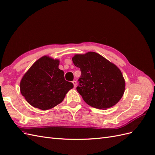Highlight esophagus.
<instances>
[{
  "label": "esophagus",
  "mask_w": 155,
  "mask_h": 155,
  "mask_svg": "<svg viewBox=\"0 0 155 155\" xmlns=\"http://www.w3.org/2000/svg\"><path fill=\"white\" fill-rule=\"evenodd\" d=\"M77 82L76 81H73V85H74V88L77 86Z\"/></svg>",
  "instance_id": "esophagus-1"
}]
</instances>
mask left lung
<instances>
[{"instance_id": "obj_1", "label": "left lung", "mask_w": 155, "mask_h": 155, "mask_svg": "<svg viewBox=\"0 0 155 155\" xmlns=\"http://www.w3.org/2000/svg\"><path fill=\"white\" fill-rule=\"evenodd\" d=\"M72 59L81 71L77 90L87 104L107 109L120 101L124 92L125 81L115 65L94 51L76 54Z\"/></svg>"}]
</instances>
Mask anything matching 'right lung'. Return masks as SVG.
<instances>
[{
    "mask_svg": "<svg viewBox=\"0 0 155 155\" xmlns=\"http://www.w3.org/2000/svg\"><path fill=\"white\" fill-rule=\"evenodd\" d=\"M59 61L48 56L38 59L23 77L20 91L26 101L35 108L48 110L59 104L73 88L59 69Z\"/></svg>",
    "mask_w": 155,
    "mask_h": 155,
    "instance_id": "obj_1",
    "label": "right lung"
}]
</instances>
